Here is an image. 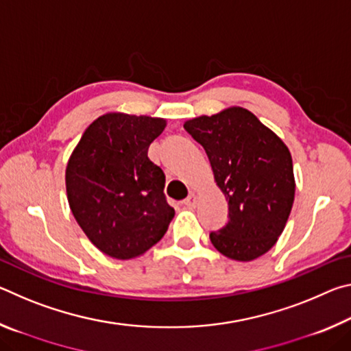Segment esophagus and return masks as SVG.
<instances>
[{
	"label": "esophagus",
	"mask_w": 351,
	"mask_h": 351,
	"mask_svg": "<svg viewBox=\"0 0 351 351\" xmlns=\"http://www.w3.org/2000/svg\"><path fill=\"white\" fill-rule=\"evenodd\" d=\"M182 204L187 206V207H195V206H197V197H195L193 193H190L189 197L182 201Z\"/></svg>",
	"instance_id": "1"
}]
</instances>
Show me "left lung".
Wrapping results in <instances>:
<instances>
[{"label":"left lung","instance_id":"obj_1","mask_svg":"<svg viewBox=\"0 0 351 351\" xmlns=\"http://www.w3.org/2000/svg\"><path fill=\"white\" fill-rule=\"evenodd\" d=\"M186 132L203 145L229 206L228 223L210 232L226 257L251 261L269 251L283 232L294 203L288 147L251 111L232 106L195 117Z\"/></svg>","mask_w":351,"mask_h":351}]
</instances>
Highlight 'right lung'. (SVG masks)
<instances>
[{
	"mask_svg": "<svg viewBox=\"0 0 351 351\" xmlns=\"http://www.w3.org/2000/svg\"><path fill=\"white\" fill-rule=\"evenodd\" d=\"M164 128V119L110 112L85 130L69 158L71 210L93 245L112 258L148 251L175 217L164 171L147 156Z\"/></svg>",
	"mask_w": 351,
	"mask_h": 351,
	"instance_id": "right-lung-1",
	"label": "right lung"
}]
</instances>
